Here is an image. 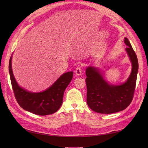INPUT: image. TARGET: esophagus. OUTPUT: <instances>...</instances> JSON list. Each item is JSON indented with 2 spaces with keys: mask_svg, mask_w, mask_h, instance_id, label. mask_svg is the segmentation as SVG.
<instances>
[{
  "mask_svg": "<svg viewBox=\"0 0 148 148\" xmlns=\"http://www.w3.org/2000/svg\"><path fill=\"white\" fill-rule=\"evenodd\" d=\"M82 73V68L81 66H77L75 71V73L77 75H81Z\"/></svg>",
  "mask_w": 148,
  "mask_h": 148,
  "instance_id": "esophagus-1",
  "label": "esophagus"
}]
</instances>
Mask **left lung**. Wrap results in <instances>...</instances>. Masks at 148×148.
Instances as JSON below:
<instances>
[{
    "mask_svg": "<svg viewBox=\"0 0 148 148\" xmlns=\"http://www.w3.org/2000/svg\"><path fill=\"white\" fill-rule=\"evenodd\" d=\"M125 49L132 64L131 73L128 79L121 85L108 84L99 70L89 66L86 70L87 104L90 109L97 113L110 114L123 110L133 100L136 88L138 63L136 54L125 38Z\"/></svg>",
    "mask_w": 148,
    "mask_h": 148,
    "instance_id": "obj_1",
    "label": "left lung"
}]
</instances>
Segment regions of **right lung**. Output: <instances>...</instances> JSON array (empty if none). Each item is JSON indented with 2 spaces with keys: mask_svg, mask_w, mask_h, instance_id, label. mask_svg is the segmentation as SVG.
<instances>
[{
  "mask_svg": "<svg viewBox=\"0 0 148 148\" xmlns=\"http://www.w3.org/2000/svg\"><path fill=\"white\" fill-rule=\"evenodd\" d=\"M12 56L9 62V71L14 94L18 104L23 109L37 115L45 116L56 112L62 106L65 89L71 82L73 72L62 74L51 86L44 92L33 93L20 87L12 70Z\"/></svg>",
  "mask_w": 148,
  "mask_h": 148,
  "instance_id": "1",
  "label": "right lung"
}]
</instances>
